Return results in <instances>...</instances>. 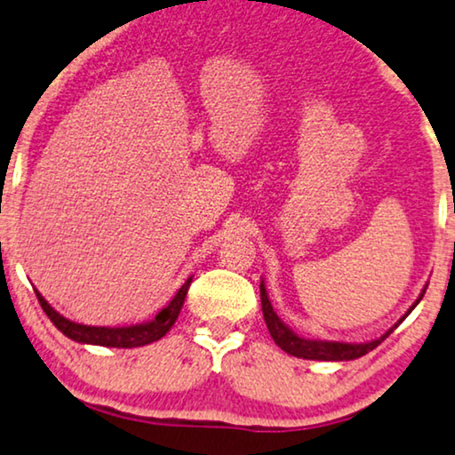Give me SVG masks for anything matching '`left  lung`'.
<instances>
[{
  "label": "left lung",
  "instance_id": "obj_1",
  "mask_svg": "<svg viewBox=\"0 0 455 455\" xmlns=\"http://www.w3.org/2000/svg\"><path fill=\"white\" fill-rule=\"evenodd\" d=\"M427 291V289H425ZM425 291L420 293V298L416 299V304L410 307L408 314L414 310L418 306V301L422 299V295H425ZM259 299H262V312H264V320H266V326H268L270 331V337L275 339V343L281 347L283 351H287V354L295 355V358H304V360H324V362H343V360H355V358H362V355H366L368 351H372L377 345H380L385 341L387 337L391 335L393 329H397V324L402 323L405 316L399 320V323L393 326L385 332L383 337L374 339V341H368V343H341V341H320V339H304L299 335H295L293 331L289 329L287 324L283 323L281 318L276 316V312L272 310V304L268 299V293H266V287H264V281L259 283Z\"/></svg>",
  "mask_w": 455,
  "mask_h": 455
}]
</instances>
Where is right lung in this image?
Listing matches in <instances>:
<instances>
[{
    "label": "right lung",
    "mask_w": 455,
    "mask_h": 455,
    "mask_svg": "<svg viewBox=\"0 0 455 455\" xmlns=\"http://www.w3.org/2000/svg\"><path fill=\"white\" fill-rule=\"evenodd\" d=\"M191 281L193 278H187L183 287H180L177 291V295L171 299V304L162 307L154 320H149V323H143V324H132V326H87V324L72 323V320L64 318L62 314L53 310L39 291H35V293H37V299L41 307H44V312L47 314V318L52 320L53 326H56L60 332H64V335L72 339V341L126 349V347H141V345L154 343L172 329V324L177 323L180 314V307L185 304L187 291H189Z\"/></svg>",
    "instance_id": "obj_1"
}]
</instances>
